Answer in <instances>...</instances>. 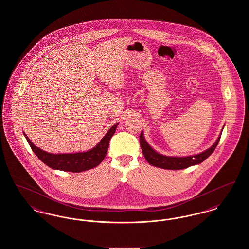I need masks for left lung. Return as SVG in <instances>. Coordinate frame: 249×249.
I'll return each mask as SVG.
<instances>
[{
	"label": "left lung",
	"instance_id": "1",
	"mask_svg": "<svg viewBox=\"0 0 249 249\" xmlns=\"http://www.w3.org/2000/svg\"><path fill=\"white\" fill-rule=\"evenodd\" d=\"M222 130L223 129L221 130L218 138L216 139V141L211 147H209L208 149L204 150L203 152H201L199 154L191 155V156L176 157V156H166V155L157 152L154 148H152L149 145V143L145 141L142 130L140 135V144H141L142 154L150 165L161 168V169H166V170H182L190 166L200 164L212 154L220 140Z\"/></svg>",
	"mask_w": 249,
	"mask_h": 249
}]
</instances>
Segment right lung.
Masks as SVG:
<instances>
[{
  "mask_svg": "<svg viewBox=\"0 0 249 249\" xmlns=\"http://www.w3.org/2000/svg\"><path fill=\"white\" fill-rule=\"evenodd\" d=\"M118 125L119 123L113 125L106 133V135L102 138V140L98 142L93 148L84 152L67 154L48 153L47 151L37 147L36 144L29 139L25 132H23V134L31 148L33 149L34 153L38 157L40 160H42L48 167L54 170H60L64 172L81 173L84 171L95 168L104 160L108 150L110 139L114 135Z\"/></svg>",
  "mask_w": 249,
  "mask_h": 249,
  "instance_id": "obj_1",
  "label": "right lung"
}]
</instances>
